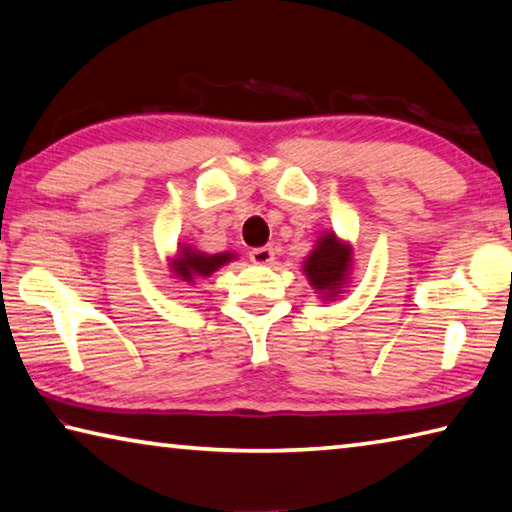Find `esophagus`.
<instances>
[{
  "mask_svg": "<svg viewBox=\"0 0 512 512\" xmlns=\"http://www.w3.org/2000/svg\"><path fill=\"white\" fill-rule=\"evenodd\" d=\"M250 262L259 264V266H266L273 262V248L271 246H262V248H253L250 250Z\"/></svg>",
  "mask_w": 512,
  "mask_h": 512,
  "instance_id": "esophagus-1",
  "label": "esophagus"
}]
</instances>
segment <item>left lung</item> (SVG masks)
I'll return each instance as SVG.
<instances>
[{"label":"left lung","instance_id":"1","mask_svg":"<svg viewBox=\"0 0 512 512\" xmlns=\"http://www.w3.org/2000/svg\"><path fill=\"white\" fill-rule=\"evenodd\" d=\"M352 248L350 244L327 232L316 241V248L307 255L302 271H305L311 287L323 293L325 300H334L350 280Z\"/></svg>","mask_w":512,"mask_h":512}]
</instances>
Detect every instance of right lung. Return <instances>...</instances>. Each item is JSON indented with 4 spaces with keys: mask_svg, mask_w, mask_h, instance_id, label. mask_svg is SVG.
Wrapping results in <instances>:
<instances>
[{
    "mask_svg": "<svg viewBox=\"0 0 512 512\" xmlns=\"http://www.w3.org/2000/svg\"><path fill=\"white\" fill-rule=\"evenodd\" d=\"M235 257H237L235 253L207 255V253H201V250H194L192 246H180V253L171 262V268L178 280L194 284L196 277H210L214 271H219L223 264L232 262Z\"/></svg>",
    "mask_w": 512,
    "mask_h": 512,
    "instance_id": "add662e5",
    "label": "right lung"
}]
</instances>
